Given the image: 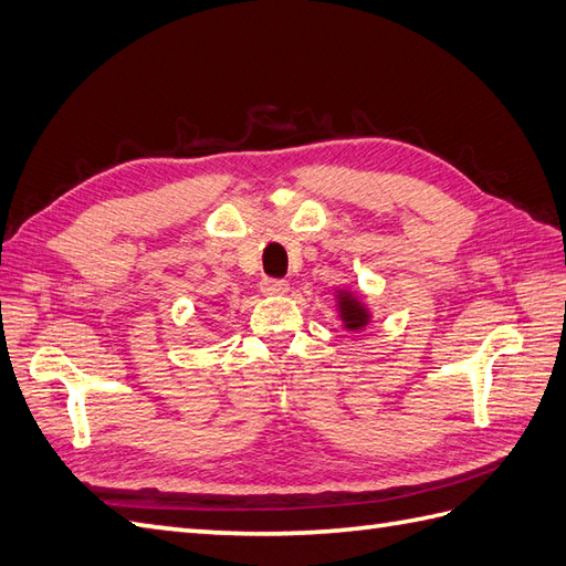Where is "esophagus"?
<instances>
[{
  "instance_id": "esophagus-1",
  "label": "esophagus",
  "mask_w": 566,
  "mask_h": 566,
  "mask_svg": "<svg viewBox=\"0 0 566 566\" xmlns=\"http://www.w3.org/2000/svg\"><path fill=\"white\" fill-rule=\"evenodd\" d=\"M259 287L264 295H285L287 291H291V283L281 281V279H264Z\"/></svg>"
}]
</instances>
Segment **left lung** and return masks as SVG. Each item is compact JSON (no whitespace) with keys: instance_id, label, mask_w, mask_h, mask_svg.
Returning <instances> with one entry per match:
<instances>
[{"instance_id":"left-lung-1","label":"left lung","mask_w":566,"mask_h":566,"mask_svg":"<svg viewBox=\"0 0 566 566\" xmlns=\"http://www.w3.org/2000/svg\"><path fill=\"white\" fill-rule=\"evenodd\" d=\"M338 300V316L343 319V326H346L348 331H360L369 324V310L363 305V300L357 297L355 293L350 291H338L336 295Z\"/></svg>"}]
</instances>
